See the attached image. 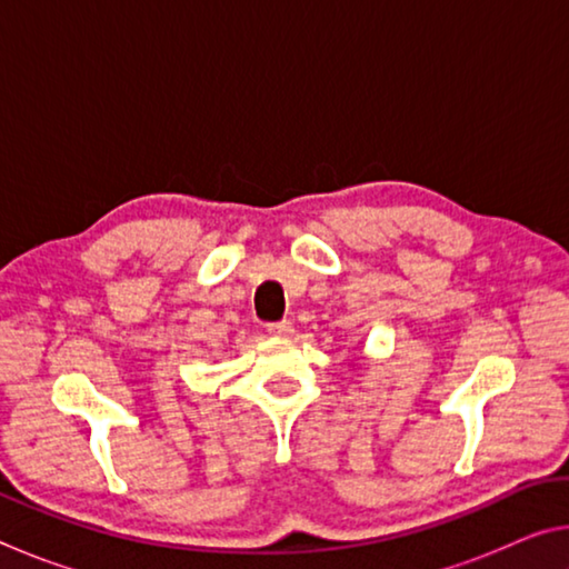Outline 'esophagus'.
<instances>
[{"label":"esophagus","instance_id":"obj_1","mask_svg":"<svg viewBox=\"0 0 569 569\" xmlns=\"http://www.w3.org/2000/svg\"><path fill=\"white\" fill-rule=\"evenodd\" d=\"M268 333L278 336V339H286V336L293 333V326L291 321H276V323H268Z\"/></svg>","mask_w":569,"mask_h":569}]
</instances>
